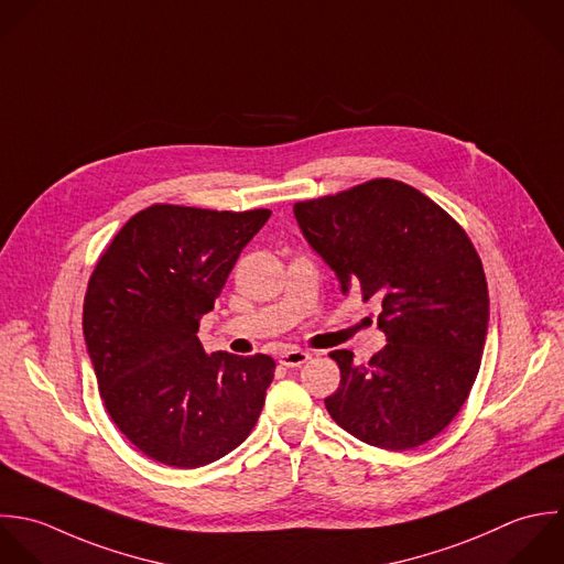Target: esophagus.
Returning <instances> with one entry per match:
<instances>
[{
	"label": "esophagus",
	"mask_w": 564,
	"mask_h": 564,
	"mask_svg": "<svg viewBox=\"0 0 564 564\" xmlns=\"http://www.w3.org/2000/svg\"><path fill=\"white\" fill-rule=\"evenodd\" d=\"M310 358H312V354H307V351H303V349H299V347H292V349H285V351L279 356V362H281L283 367H301V365H305Z\"/></svg>",
	"instance_id": "34e87169"
}]
</instances>
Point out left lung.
Returning a JSON list of instances; mask_svg holds the SVG:
<instances>
[{
    "label": "left lung",
    "instance_id": "1",
    "mask_svg": "<svg viewBox=\"0 0 564 564\" xmlns=\"http://www.w3.org/2000/svg\"><path fill=\"white\" fill-rule=\"evenodd\" d=\"M294 215L343 294L380 303L389 343L367 365L347 349L329 354L340 367L325 400L332 420L384 451L431 442L468 400L488 334V283L470 237L431 197L389 177L296 202Z\"/></svg>",
    "mask_w": 564,
    "mask_h": 564
}]
</instances>
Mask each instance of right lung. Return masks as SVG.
I'll return each mask as SVG.
<instances>
[{
  "instance_id": "right-lung-1",
  "label": "right lung",
  "mask_w": 564,
  "mask_h": 564,
  "mask_svg": "<svg viewBox=\"0 0 564 564\" xmlns=\"http://www.w3.org/2000/svg\"><path fill=\"white\" fill-rule=\"evenodd\" d=\"M270 213L153 204L96 261L83 303L87 354L111 422L153 462L213 464L261 415L274 360L208 356L197 329Z\"/></svg>"
}]
</instances>
